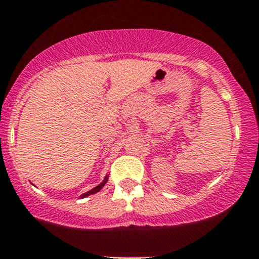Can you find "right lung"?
Listing matches in <instances>:
<instances>
[{
  "label": "right lung",
  "mask_w": 259,
  "mask_h": 259,
  "mask_svg": "<svg viewBox=\"0 0 259 259\" xmlns=\"http://www.w3.org/2000/svg\"><path fill=\"white\" fill-rule=\"evenodd\" d=\"M107 180H109V176H105V179H104V181L101 182L100 185L99 186H97V187H94L93 188V190H91V191H88V192H85L84 194H82V196H80V198H85V197H88V196H91V194H94V193H97V192H99V191L101 190V188L104 187V186H105V184L107 182Z\"/></svg>",
  "instance_id": "obj_1"
}]
</instances>
